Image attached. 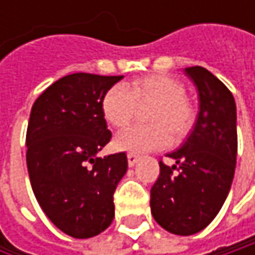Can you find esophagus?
Masks as SVG:
<instances>
[{
	"mask_svg": "<svg viewBox=\"0 0 255 255\" xmlns=\"http://www.w3.org/2000/svg\"><path fill=\"white\" fill-rule=\"evenodd\" d=\"M138 159H140V156H138L137 153H134V152H129V153H127V161L129 167H134V165L137 164V161H138Z\"/></svg>",
	"mask_w": 255,
	"mask_h": 255,
	"instance_id": "34e87169",
	"label": "esophagus"
}]
</instances>
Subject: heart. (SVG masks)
<instances>
[{
	"mask_svg": "<svg viewBox=\"0 0 255 255\" xmlns=\"http://www.w3.org/2000/svg\"><path fill=\"white\" fill-rule=\"evenodd\" d=\"M150 124L127 128L117 137V146L132 152H146L165 146L170 138L181 140L192 129L196 111L186 96L184 85L170 75L152 74L132 79L127 87L117 84L102 99L105 120L124 128L134 120L138 106L149 105Z\"/></svg>",
	"mask_w": 255,
	"mask_h": 255,
	"instance_id": "b5f03b06",
	"label": "heart"
}]
</instances>
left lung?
Masks as SVG:
<instances>
[{
	"label": "left lung",
	"instance_id": "1",
	"mask_svg": "<svg viewBox=\"0 0 255 255\" xmlns=\"http://www.w3.org/2000/svg\"><path fill=\"white\" fill-rule=\"evenodd\" d=\"M199 93V114L184 144L159 161L150 211L159 226L189 236L205 229L222 210L236 167V105L230 90L202 66L186 68Z\"/></svg>",
	"mask_w": 255,
	"mask_h": 255
}]
</instances>
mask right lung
Here are the masks:
<instances>
[{"label": "right lung", "instance_id": "1", "mask_svg": "<svg viewBox=\"0 0 255 255\" xmlns=\"http://www.w3.org/2000/svg\"><path fill=\"white\" fill-rule=\"evenodd\" d=\"M120 77L72 74L35 100L26 131V164L33 195L66 235L85 239L108 229L114 192L127 171V155L97 153L111 141L102 111L105 93Z\"/></svg>", "mask_w": 255, "mask_h": 255}]
</instances>
